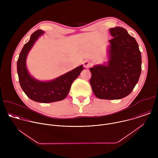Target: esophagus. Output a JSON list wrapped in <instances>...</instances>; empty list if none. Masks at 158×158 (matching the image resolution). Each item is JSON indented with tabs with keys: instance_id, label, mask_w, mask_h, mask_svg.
<instances>
[{
	"instance_id": "obj_1",
	"label": "esophagus",
	"mask_w": 158,
	"mask_h": 158,
	"mask_svg": "<svg viewBox=\"0 0 158 158\" xmlns=\"http://www.w3.org/2000/svg\"><path fill=\"white\" fill-rule=\"evenodd\" d=\"M83 65L85 68H89V67H91L92 66V63L87 60H85L83 62Z\"/></svg>"
}]
</instances>
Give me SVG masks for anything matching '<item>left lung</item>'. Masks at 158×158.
<instances>
[{"label": "left lung", "mask_w": 158, "mask_h": 158, "mask_svg": "<svg viewBox=\"0 0 158 158\" xmlns=\"http://www.w3.org/2000/svg\"><path fill=\"white\" fill-rule=\"evenodd\" d=\"M109 60L106 65L90 69V84L95 96L101 99H120L128 96L139 81L141 54L133 37L121 27L109 29Z\"/></svg>", "instance_id": "obj_1"}]
</instances>
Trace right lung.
<instances>
[{"instance_id":"obj_1","label":"right lung","mask_w":158,"mask_h":158,"mask_svg":"<svg viewBox=\"0 0 158 158\" xmlns=\"http://www.w3.org/2000/svg\"><path fill=\"white\" fill-rule=\"evenodd\" d=\"M44 33V31L39 29L31 35L29 41L24 45L19 54L17 68L20 85L27 96L36 102L49 103L62 101L66 98L73 82L79 76L84 67L80 65L49 82H41L32 78L27 71L26 60L35 41Z\"/></svg>"}]
</instances>
